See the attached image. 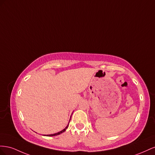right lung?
Masks as SVG:
<instances>
[{
    "mask_svg": "<svg viewBox=\"0 0 155 155\" xmlns=\"http://www.w3.org/2000/svg\"><path fill=\"white\" fill-rule=\"evenodd\" d=\"M68 125L66 127L65 129H64V130H61L60 132H57V133H55V134H49V135H47V136H57V135H58V134H60L61 133H62V132H65V130L68 129Z\"/></svg>",
    "mask_w": 155,
    "mask_h": 155,
    "instance_id": "right-lung-1",
    "label": "right lung"
}]
</instances>
